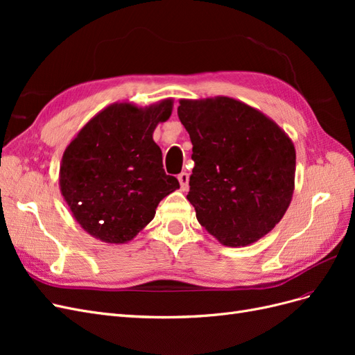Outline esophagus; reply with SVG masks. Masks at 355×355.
<instances>
[{
    "label": "esophagus",
    "instance_id": "1",
    "mask_svg": "<svg viewBox=\"0 0 355 355\" xmlns=\"http://www.w3.org/2000/svg\"><path fill=\"white\" fill-rule=\"evenodd\" d=\"M179 179V184H180V189L182 191H187L189 188V175L187 173V171H182V173L178 176Z\"/></svg>",
    "mask_w": 355,
    "mask_h": 355
}]
</instances>
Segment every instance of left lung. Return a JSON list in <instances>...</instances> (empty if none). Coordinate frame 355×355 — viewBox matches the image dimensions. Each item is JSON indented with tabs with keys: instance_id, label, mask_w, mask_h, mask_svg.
<instances>
[{
	"instance_id": "1",
	"label": "left lung",
	"mask_w": 355,
	"mask_h": 355,
	"mask_svg": "<svg viewBox=\"0 0 355 355\" xmlns=\"http://www.w3.org/2000/svg\"><path fill=\"white\" fill-rule=\"evenodd\" d=\"M178 115L192 142L187 198L201 227L227 247L250 245L272 231L293 197L292 139L228 96L180 99Z\"/></svg>"
}]
</instances>
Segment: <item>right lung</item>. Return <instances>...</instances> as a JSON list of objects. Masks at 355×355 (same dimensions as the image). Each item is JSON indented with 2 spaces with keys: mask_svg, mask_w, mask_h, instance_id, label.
<instances>
[{
  "mask_svg": "<svg viewBox=\"0 0 355 355\" xmlns=\"http://www.w3.org/2000/svg\"><path fill=\"white\" fill-rule=\"evenodd\" d=\"M173 111V99L142 108L115 102L96 114L62 155L59 187L80 227L108 244L133 240L159 201L179 188L166 175L153 135Z\"/></svg>",
  "mask_w": 355,
  "mask_h": 355,
  "instance_id": "1",
  "label": "right lung"
}]
</instances>
